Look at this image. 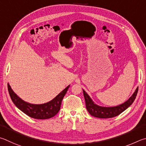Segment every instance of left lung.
Here are the masks:
<instances>
[{
  "label": "left lung",
  "instance_id": "obj_1",
  "mask_svg": "<svg viewBox=\"0 0 146 146\" xmlns=\"http://www.w3.org/2000/svg\"><path fill=\"white\" fill-rule=\"evenodd\" d=\"M138 90H139V87L137 88L135 92L130 97L128 100L120 105L113 107H103L97 105L96 104L94 103V102L88 95L87 93L83 90L86 103V108L89 113L94 117L101 119L111 118V117H116L124 110H126L133 103L137 95Z\"/></svg>",
  "mask_w": 146,
  "mask_h": 146
}]
</instances>
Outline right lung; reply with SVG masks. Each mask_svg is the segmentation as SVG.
Wrapping results in <instances>:
<instances>
[{
	"label": "right lung",
	"mask_w": 146,
	"mask_h": 146,
	"mask_svg": "<svg viewBox=\"0 0 146 146\" xmlns=\"http://www.w3.org/2000/svg\"><path fill=\"white\" fill-rule=\"evenodd\" d=\"M70 85L61 92L52 100L44 104H31L22 100L12 90L11 86L7 84V88L12 101L18 108L24 113L36 119H47L55 116L60 111L61 101L67 92Z\"/></svg>",
	"instance_id": "right-lung-1"
}]
</instances>
